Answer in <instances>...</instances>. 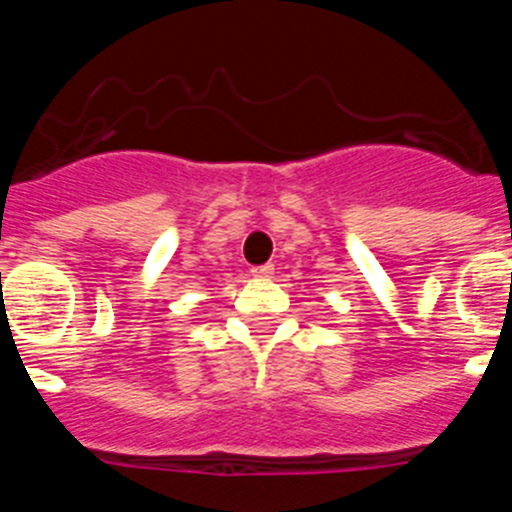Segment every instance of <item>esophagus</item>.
<instances>
[{
  "label": "esophagus",
  "instance_id": "34e87169",
  "mask_svg": "<svg viewBox=\"0 0 512 512\" xmlns=\"http://www.w3.org/2000/svg\"><path fill=\"white\" fill-rule=\"evenodd\" d=\"M253 277H259V279H269L271 274H274V264H261V266H253L251 269Z\"/></svg>",
  "mask_w": 512,
  "mask_h": 512
}]
</instances>
